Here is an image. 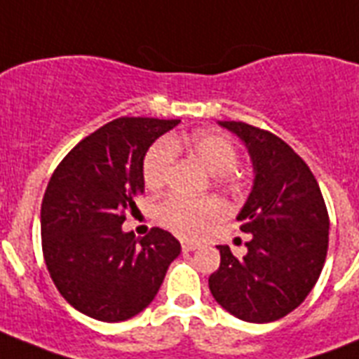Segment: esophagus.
I'll list each match as a JSON object with an SVG mask.
<instances>
[{"label": "esophagus", "mask_w": 359, "mask_h": 359, "mask_svg": "<svg viewBox=\"0 0 359 359\" xmlns=\"http://www.w3.org/2000/svg\"><path fill=\"white\" fill-rule=\"evenodd\" d=\"M182 251H196L199 248V242H194V240H182Z\"/></svg>", "instance_id": "esophagus-1"}]
</instances>
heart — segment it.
I'll return each instance as SVG.
<instances>
[{"label":"heart","instance_id":"b5f03b06","mask_svg":"<svg viewBox=\"0 0 359 359\" xmlns=\"http://www.w3.org/2000/svg\"><path fill=\"white\" fill-rule=\"evenodd\" d=\"M186 151L196 158L208 173L216 175V182L235 188L240 180L238 149L229 135L216 130H197L186 135H171L149 147L143 158V180L151 190L162 188L173 173L177 152ZM158 224L180 236H199L214 219L219 218L222 208L214 199H186L169 196L156 205Z\"/></svg>","mask_w":359,"mask_h":359}]
</instances>
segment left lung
<instances>
[{
    "label": "left lung",
    "instance_id": "1",
    "mask_svg": "<svg viewBox=\"0 0 359 359\" xmlns=\"http://www.w3.org/2000/svg\"><path fill=\"white\" fill-rule=\"evenodd\" d=\"M244 141L255 180L238 218L248 253L218 245L208 278L219 306L245 323H272L294 311L317 283L328 253V208L311 169L281 137L242 121H219Z\"/></svg>",
    "mask_w": 359,
    "mask_h": 359
}]
</instances>
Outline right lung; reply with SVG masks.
<instances>
[{
  "instance_id": "add662e5",
  "label": "right lung",
  "mask_w": 359,
  "mask_h": 359,
  "mask_svg": "<svg viewBox=\"0 0 359 359\" xmlns=\"http://www.w3.org/2000/svg\"><path fill=\"white\" fill-rule=\"evenodd\" d=\"M179 119L119 117L59 162L41 205L42 255L70 306L102 323H121L156 296L179 240L152 227L135 238L121 225L143 194V158Z\"/></svg>"
}]
</instances>
